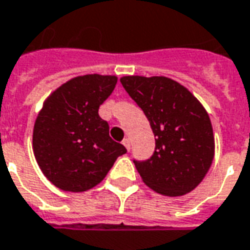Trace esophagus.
<instances>
[{
  "label": "esophagus",
  "instance_id": "1",
  "mask_svg": "<svg viewBox=\"0 0 250 250\" xmlns=\"http://www.w3.org/2000/svg\"><path fill=\"white\" fill-rule=\"evenodd\" d=\"M123 145H125V149L130 150L131 149V139H130V138H125V139H123Z\"/></svg>",
  "mask_w": 250,
  "mask_h": 250
}]
</instances>
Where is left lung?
Listing matches in <instances>:
<instances>
[{
	"mask_svg": "<svg viewBox=\"0 0 250 250\" xmlns=\"http://www.w3.org/2000/svg\"><path fill=\"white\" fill-rule=\"evenodd\" d=\"M120 83L154 132V154L147 161H134L143 183L165 196L195 189L215 154L206 108L186 86L167 77L125 76Z\"/></svg>",
	"mask_w": 250,
	"mask_h": 250,
	"instance_id": "8db88e82",
	"label": "left lung"
}]
</instances>
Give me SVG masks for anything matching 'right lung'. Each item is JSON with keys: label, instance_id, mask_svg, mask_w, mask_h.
Masks as SVG:
<instances>
[{"label": "right lung", "instance_id": "add662e5", "mask_svg": "<svg viewBox=\"0 0 250 250\" xmlns=\"http://www.w3.org/2000/svg\"><path fill=\"white\" fill-rule=\"evenodd\" d=\"M116 83V76L74 77L43 103L35 120L32 149L40 170L59 189L93 188L127 151L109 137V125L99 116V107Z\"/></svg>", "mask_w": 250, "mask_h": 250}]
</instances>
